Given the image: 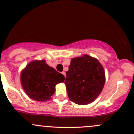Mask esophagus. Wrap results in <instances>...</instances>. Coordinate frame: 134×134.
Returning a JSON list of instances; mask_svg holds the SVG:
<instances>
[{
    "label": "esophagus",
    "instance_id": "esophagus-1",
    "mask_svg": "<svg viewBox=\"0 0 134 134\" xmlns=\"http://www.w3.org/2000/svg\"><path fill=\"white\" fill-rule=\"evenodd\" d=\"M62 74H63V76H65V72H64V71H63V72H62Z\"/></svg>",
    "mask_w": 134,
    "mask_h": 134
}]
</instances>
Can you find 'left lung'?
<instances>
[{
    "mask_svg": "<svg viewBox=\"0 0 134 134\" xmlns=\"http://www.w3.org/2000/svg\"><path fill=\"white\" fill-rule=\"evenodd\" d=\"M66 76L65 84L69 98L78 105L93 102L105 85L103 67L99 60L87 54L72 58Z\"/></svg>",
    "mask_w": 134,
    "mask_h": 134,
    "instance_id": "8db88e82",
    "label": "left lung"
}]
</instances>
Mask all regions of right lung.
I'll use <instances>...</instances> for the list:
<instances>
[{"mask_svg":"<svg viewBox=\"0 0 134 134\" xmlns=\"http://www.w3.org/2000/svg\"><path fill=\"white\" fill-rule=\"evenodd\" d=\"M64 80V76L49 66L44 60L31 62L20 74L24 92L31 99L38 101L51 99L55 92V86Z\"/></svg>","mask_w":134,"mask_h":134,"instance_id":"right-lung-1","label":"right lung"}]
</instances>
